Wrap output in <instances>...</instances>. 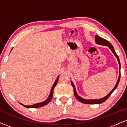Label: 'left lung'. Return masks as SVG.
Here are the masks:
<instances>
[{"label": "left lung", "mask_w": 127, "mask_h": 127, "mask_svg": "<svg viewBox=\"0 0 127 127\" xmlns=\"http://www.w3.org/2000/svg\"><path fill=\"white\" fill-rule=\"evenodd\" d=\"M95 41H96V42L97 44H99V45H105V46L109 47V48L111 49V51L113 52V53H114V55H115V56H116V57L117 58V60H118V63H119V65H120V67H121V64H120V59H119L117 53H116V52L115 51V50H114V47H113V46L112 45V44L110 43V42L106 40V39H105L103 38H102L100 37V36H99L98 35H96L95 36ZM120 77H121V72L120 71L119 78H118V79L117 83V84H116L115 86L114 87V88L113 89L112 91H111V92H110L107 96H106L105 97H103V98H102V99H91V100H86V99H84L83 98H82V97H80V96H79L77 95V93H76V91L75 87H74V85H73L72 82H71V85H72L73 89H74V95H75L76 99H77V100H79V101L82 102V103H85V104H99V103H103V102L106 101V99H107L108 97L110 96V95L112 94V93L114 91V90H115V89L117 88L119 82H120Z\"/></svg>", "instance_id": "1"}]
</instances>
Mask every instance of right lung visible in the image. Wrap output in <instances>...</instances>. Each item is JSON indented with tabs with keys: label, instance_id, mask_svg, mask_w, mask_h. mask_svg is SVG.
<instances>
[{
	"label": "right lung",
	"instance_id": "add662e5",
	"mask_svg": "<svg viewBox=\"0 0 127 127\" xmlns=\"http://www.w3.org/2000/svg\"><path fill=\"white\" fill-rule=\"evenodd\" d=\"M59 76H58V77L57 78V80H56V82H55V83H54V85H53V86H52V88H51V92H50V95H49L47 99V100H45V101L41 102V103H36V104H35V105H31V106H27V105H23V104H22V103H21V104L22 105H23V106H24V107L28 108H39V107H42V106H45V105H46L48 104V103H50V102L51 101L52 98H53V92H54V87L56 86V85H57V82H58V80H59Z\"/></svg>",
	"mask_w": 127,
	"mask_h": 127
}]
</instances>
